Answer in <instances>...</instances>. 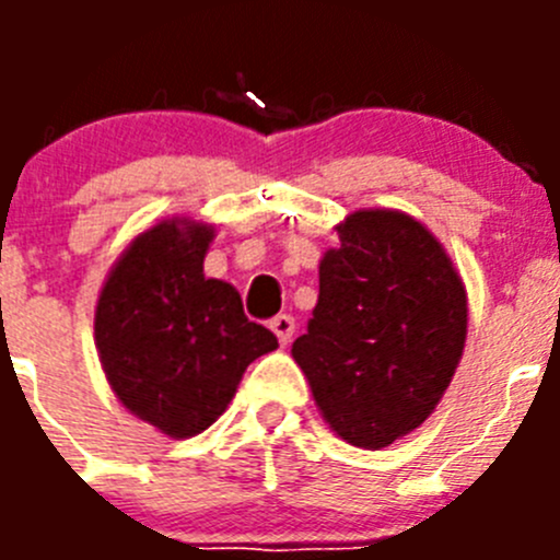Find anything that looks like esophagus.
Segmentation results:
<instances>
[{
  "label": "esophagus",
  "mask_w": 560,
  "mask_h": 560,
  "mask_svg": "<svg viewBox=\"0 0 560 560\" xmlns=\"http://www.w3.org/2000/svg\"><path fill=\"white\" fill-rule=\"evenodd\" d=\"M271 330H275V336H277V341H280V345H289L291 339H294V330H296V323H294V316H289V314H280V316H275V319H271Z\"/></svg>",
  "instance_id": "obj_1"
}]
</instances>
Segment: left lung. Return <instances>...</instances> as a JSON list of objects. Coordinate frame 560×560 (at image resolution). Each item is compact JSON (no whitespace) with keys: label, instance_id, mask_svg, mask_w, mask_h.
<instances>
[{"label":"left lung","instance_id":"left-lung-1","mask_svg":"<svg viewBox=\"0 0 560 560\" xmlns=\"http://www.w3.org/2000/svg\"><path fill=\"white\" fill-rule=\"evenodd\" d=\"M319 260L308 334L291 345L325 423L384 448L434 412L463 359L468 296L438 237L400 210H355Z\"/></svg>","mask_w":560,"mask_h":560}]
</instances>
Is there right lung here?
Here are the masks:
<instances>
[{
	"mask_svg": "<svg viewBox=\"0 0 560 560\" xmlns=\"http://www.w3.org/2000/svg\"><path fill=\"white\" fill-rule=\"evenodd\" d=\"M215 226L165 219L140 232L108 271L95 345L122 407L173 440L201 434L235 398L277 336L249 323L235 285L205 277Z\"/></svg>",
	"mask_w": 560,
	"mask_h": 560,
	"instance_id": "add662e5",
	"label": "right lung"
}]
</instances>
